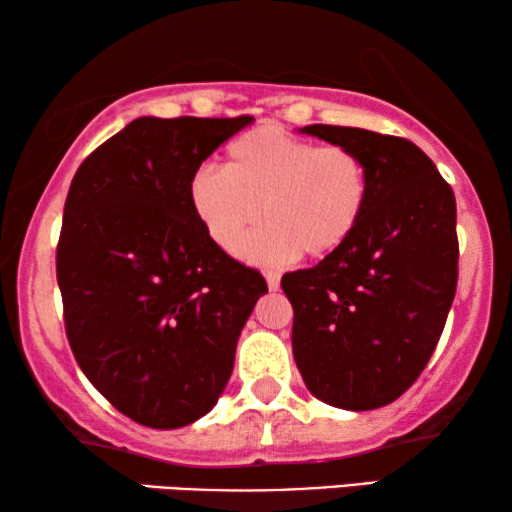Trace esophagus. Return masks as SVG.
<instances>
[{
  "label": "esophagus",
  "mask_w": 512,
  "mask_h": 512,
  "mask_svg": "<svg viewBox=\"0 0 512 512\" xmlns=\"http://www.w3.org/2000/svg\"><path fill=\"white\" fill-rule=\"evenodd\" d=\"M266 285H269V290H278L280 287V273L278 271H266Z\"/></svg>",
  "instance_id": "esophagus-1"
}]
</instances>
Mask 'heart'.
<instances>
[{"instance_id": "obj_1", "label": "heart", "mask_w": 512, "mask_h": 512, "mask_svg": "<svg viewBox=\"0 0 512 512\" xmlns=\"http://www.w3.org/2000/svg\"><path fill=\"white\" fill-rule=\"evenodd\" d=\"M190 206L225 253L243 246L264 213L269 227L243 255L255 262H287L299 253L325 259L362 225L369 174L355 150L262 125L229 143L222 171L204 167L192 176Z\"/></svg>"}]
</instances>
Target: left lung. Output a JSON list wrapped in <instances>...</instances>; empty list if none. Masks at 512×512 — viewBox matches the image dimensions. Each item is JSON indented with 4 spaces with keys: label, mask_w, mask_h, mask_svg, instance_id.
Masks as SVG:
<instances>
[{
    "label": "left lung",
    "mask_w": 512,
    "mask_h": 512,
    "mask_svg": "<svg viewBox=\"0 0 512 512\" xmlns=\"http://www.w3.org/2000/svg\"><path fill=\"white\" fill-rule=\"evenodd\" d=\"M304 132L362 157L369 206L348 246L280 280L294 308V362L329 406L373 410L420 378L443 334L459 273L455 194L401 136L336 125Z\"/></svg>",
    "instance_id": "obj_1"
}]
</instances>
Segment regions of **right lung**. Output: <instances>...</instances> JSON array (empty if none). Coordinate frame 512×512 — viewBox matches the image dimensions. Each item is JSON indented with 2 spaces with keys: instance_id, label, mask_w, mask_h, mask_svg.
<instances>
[{
  "instance_id": "add662e5",
  "label": "right lung",
  "mask_w": 512,
  "mask_h": 512,
  "mask_svg": "<svg viewBox=\"0 0 512 512\" xmlns=\"http://www.w3.org/2000/svg\"><path fill=\"white\" fill-rule=\"evenodd\" d=\"M250 120L136 118L85 157L64 201L55 264L69 345L143 427H185L215 406L269 290L190 206L201 162Z\"/></svg>"
}]
</instances>
